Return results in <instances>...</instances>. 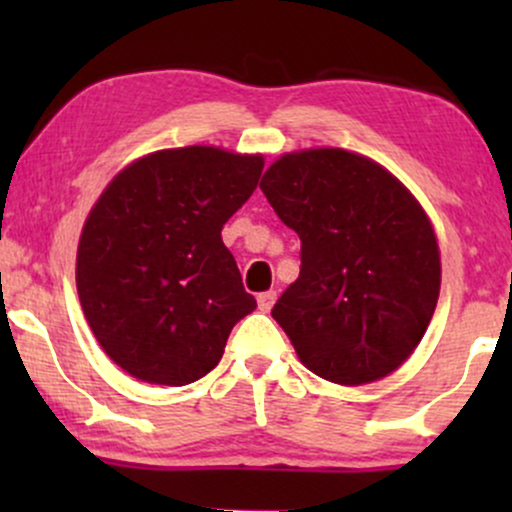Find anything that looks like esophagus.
<instances>
[{
    "label": "esophagus",
    "instance_id": "1",
    "mask_svg": "<svg viewBox=\"0 0 512 512\" xmlns=\"http://www.w3.org/2000/svg\"><path fill=\"white\" fill-rule=\"evenodd\" d=\"M274 301H276V291H262L260 296H257V305H260L262 313H267V310H272Z\"/></svg>",
    "mask_w": 512,
    "mask_h": 512
}]
</instances>
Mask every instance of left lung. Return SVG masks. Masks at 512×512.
<instances>
[{
  "label": "left lung",
  "mask_w": 512,
  "mask_h": 512,
  "mask_svg": "<svg viewBox=\"0 0 512 512\" xmlns=\"http://www.w3.org/2000/svg\"><path fill=\"white\" fill-rule=\"evenodd\" d=\"M260 190L301 238V274L272 317L320 378L363 385L402 366L438 303L431 221L407 187L366 156H281Z\"/></svg>",
  "instance_id": "8db88e82"
}]
</instances>
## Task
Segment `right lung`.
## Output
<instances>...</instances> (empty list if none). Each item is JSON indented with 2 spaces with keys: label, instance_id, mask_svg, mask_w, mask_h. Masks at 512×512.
<instances>
[{
  "label": "right lung",
  "instance_id": "obj_1",
  "mask_svg": "<svg viewBox=\"0 0 512 512\" xmlns=\"http://www.w3.org/2000/svg\"><path fill=\"white\" fill-rule=\"evenodd\" d=\"M262 168V156L185 146L139 158L105 187L79 240L76 289L98 344L129 375L195 383L257 308L221 228Z\"/></svg>",
  "mask_w": 512,
  "mask_h": 512
}]
</instances>
